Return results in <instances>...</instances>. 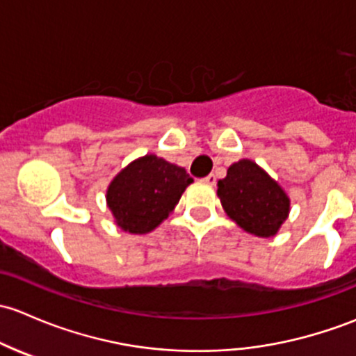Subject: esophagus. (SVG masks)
<instances>
[{"mask_svg":"<svg viewBox=\"0 0 356 356\" xmlns=\"http://www.w3.org/2000/svg\"><path fill=\"white\" fill-rule=\"evenodd\" d=\"M204 183H207V185H214L216 177H214V175H207V177L204 178Z\"/></svg>","mask_w":356,"mask_h":356,"instance_id":"obj_1","label":"esophagus"}]
</instances>
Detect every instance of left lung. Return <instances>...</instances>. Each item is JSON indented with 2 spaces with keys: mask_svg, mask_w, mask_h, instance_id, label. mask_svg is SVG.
I'll use <instances>...</instances> for the list:
<instances>
[{
  "mask_svg": "<svg viewBox=\"0 0 356 356\" xmlns=\"http://www.w3.org/2000/svg\"><path fill=\"white\" fill-rule=\"evenodd\" d=\"M218 197L226 214L255 236H274L289 214L286 192L250 159L228 168L226 178L218 181Z\"/></svg>",
  "mask_w": 356,
  "mask_h": 356,
  "instance_id": "1",
  "label": "left lung"
}]
</instances>
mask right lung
<instances>
[{
  "mask_svg": "<svg viewBox=\"0 0 356 356\" xmlns=\"http://www.w3.org/2000/svg\"><path fill=\"white\" fill-rule=\"evenodd\" d=\"M192 181L185 168L147 154L113 178L106 202L123 232L145 234L175 211L179 197Z\"/></svg>",
  "mask_w": 356,
  "mask_h": 356,
  "instance_id": "right-lung-1",
  "label": "right lung"
}]
</instances>
